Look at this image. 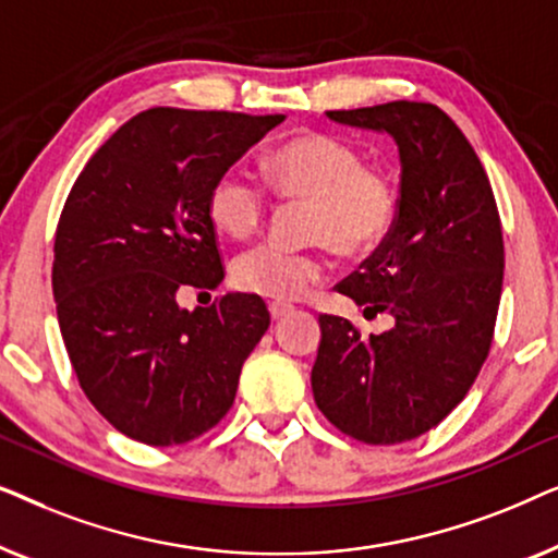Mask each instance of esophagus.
Listing matches in <instances>:
<instances>
[{
    "instance_id": "34e87169",
    "label": "esophagus",
    "mask_w": 558,
    "mask_h": 558,
    "mask_svg": "<svg viewBox=\"0 0 558 558\" xmlns=\"http://www.w3.org/2000/svg\"><path fill=\"white\" fill-rule=\"evenodd\" d=\"M289 312H292V307H289V304H269V315H271L274 323H277V319H284Z\"/></svg>"
}]
</instances>
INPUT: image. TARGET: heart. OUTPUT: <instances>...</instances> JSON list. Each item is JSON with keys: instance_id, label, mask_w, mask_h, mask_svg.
Here are the masks:
<instances>
[{"instance_id": "1", "label": "heart", "mask_w": 558, "mask_h": 558, "mask_svg": "<svg viewBox=\"0 0 558 558\" xmlns=\"http://www.w3.org/2000/svg\"><path fill=\"white\" fill-rule=\"evenodd\" d=\"M266 172L281 197L310 203V239L345 256H368L384 246L399 218L396 180L365 165L363 149L335 134L304 132L281 142L266 157ZM208 216L218 231L246 239L264 223V190L239 170L220 172L208 190ZM325 271L315 254L264 243L235 258L233 281L248 294L292 302Z\"/></svg>"}]
</instances>
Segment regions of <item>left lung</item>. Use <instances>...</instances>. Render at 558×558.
<instances>
[{
  "label": "left lung",
  "instance_id": "8db88e82",
  "mask_svg": "<svg viewBox=\"0 0 558 558\" xmlns=\"http://www.w3.org/2000/svg\"><path fill=\"white\" fill-rule=\"evenodd\" d=\"M327 119L388 134L399 147L393 231L338 284L396 325L361 338L348 319L319 317L312 393L348 437L399 445L437 426L483 368L506 266L498 205L475 149L434 104L391 101Z\"/></svg>",
  "mask_w": 558,
  "mask_h": 558
}]
</instances>
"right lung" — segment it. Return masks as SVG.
I'll return each instance as SVG.
<instances>
[{"label":"right lung","instance_id":"obj_1","mask_svg":"<svg viewBox=\"0 0 558 558\" xmlns=\"http://www.w3.org/2000/svg\"><path fill=\"white\" fill-rule=\"evenodd\" d=\"M281 121L142 111L104 142L68 195L52 262L60 332L83 393L126 437L185 445L233 407L269 310L235 292L190 312L178 292L223 281L208 190Z\"/></svg>","mask_w":558,"mask_h":558}]
</instances>
